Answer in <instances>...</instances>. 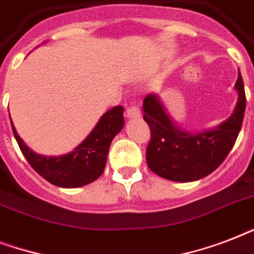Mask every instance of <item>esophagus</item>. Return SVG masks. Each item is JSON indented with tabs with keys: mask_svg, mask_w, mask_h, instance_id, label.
Masks as SVG:
<instances>
[{
	"mask_svg": "<svg viewBox=\"0 0 254 254\" xmlns=\"http://www.w3.org/2000/svg\"><path fill=\"white\" fill-rule=\"evenodd\" d=\"M139 116H141V111H139V108L137 105H134V104L127 109V119H138Z\"/></svg>",
	"mask_w": 254,
	"mask_h": 254,
	"instance_id": "1",
	"label": "esophagus"
}]
</instances>
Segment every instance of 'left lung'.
Returning a JSON list of instances; mask_svg holds the SVG:
<instances>
[{
    "instance_id": "8db88e82",
    "label": "left lung",
    "mask_w": 254,
    "mask_h": 254,
    "mask_svg": "<svg viewBox=\"0 0 254 254\" xmlns=\"http://www.w3.org/2000/svg\"><path fill=\"white\" fill-rule=\"evenodd\" d=\"M239 99L235 111L219 127L189 133L174 125L157 95L143 100V120L150 127L146 149L149 169L174 182H192L207 177L220 166L236 142L247 107L244 81L239 71L235 84Z\"/></svg>"
}]
</instances>
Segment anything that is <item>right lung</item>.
Wrapping results in <instances>:
<instances>
[{
    "instance_id": "1",
    "label": "right lung",
    "mask_w": 254,
    "mask_h": 254,
    "mask_svg": "<svg viewBox=\"0 0 254 254\" xmlns=\"http://www.w3.org/2000/svg\"><path fill=\"white\" fill-rule=\"evenodd\" d=\"M123 115L124 108L121 105L105 112L95 129L76 149L59 157H45L34 153L18 135L13 123L11 127L18 146L30 166L53 185L75 189L89 185L104 173L112 139L124 127Z\"/></svg>"
}]
</instances>
